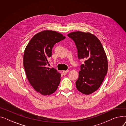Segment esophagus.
Masks as SVG:
<instances>
[{"label": "esophagus", "mask_w": 126, "mask_h": 126, "mask_svg": "<svg viewBox=\"0 0 126 126\" xmlns=\"http://www.w3.org/2000/svg\"><path fill=\"white\" fill-rule=\"evenodd\" d=\"M68 71L69 70H63V71H62V74H63V75H65L66 74L67 72H68Z\"/></svg>", "instance_id": "34e87169"}]
</instances>
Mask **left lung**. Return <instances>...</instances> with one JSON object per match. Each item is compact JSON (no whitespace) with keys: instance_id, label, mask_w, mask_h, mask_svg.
Here are the masks:
<instances>
[{"instance_id":"left-lung-1","label":"left lung","mask_w":126,"mask_h":126,"mask_svg":"<svg viewBox=\"0 0 126 126\" xmlns=\"http://www.w3.org/2000/svg\"><path fill=\"white\" fill-rule=\"evenodd\" d=\"M67 36L76 44L78 59L85 60L84 64L81 65L76 87L81 93L90 94L100 87L107 74L106 55L100 41L91 33L77 31Z\"/></svg>"}]
</instances>
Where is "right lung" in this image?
Listing matches in <instances>:
<instances>
[{"label":"right lung","instance_id":"obj_1","mask_svg":"<svg viewBox=\"0 0 126 126\" xmlns=\"http://www.w3.org/2000/svg\"><path fill=\"white\" fill-rule=\"evenodd\" d=\"M65 38L57 32L44 31L33 37L25 48L23 66L26 77L34 89L43 95L55 92L60 82L61 74L46 65L54 45Z\"/></svg>","mask_w":126,"mask_h":126}]
</instances>
